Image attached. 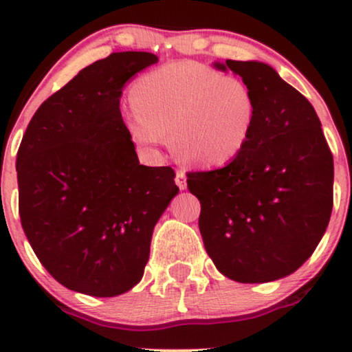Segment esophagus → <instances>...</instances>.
I'll list each match as a JSON object with an SVG mask.
<instances>
[{"mask_svg": "<svg viewBox=\"0 0 352 352\" xmlns=\"http://www.w3.org/2000/svg\"><path fill=\"white\" fill-rule=\"evenodd\" d=\"M175 184L180 190L187 188V175H185L184 170H177L175 173Z\"/></svg>", "mask_w": 352, "mask_h": 352, "instance_id": "obj_1", "label": "esophagus"}]
</instances>
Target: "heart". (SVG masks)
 Listing matches in <instances>:
<instances>
[{
	"label": "heart",
	"instance_id": "b5f03b06",
	"mask_svg": "<svg viewBox=\"0 0 352 352\" xmlns=\"http://www.w3.org/2000/svg\"><path fill=\"white\" fill-rule=\"evenodd\" d=\"M131 102L124 122L132 142L155 151L170 135L173 152L199 167L232 162L256 120V99L243 79L190 60L137 79Z\"/></svg>",
	"mask_w": 352,
	"mask_h": 352
}]
</instances>
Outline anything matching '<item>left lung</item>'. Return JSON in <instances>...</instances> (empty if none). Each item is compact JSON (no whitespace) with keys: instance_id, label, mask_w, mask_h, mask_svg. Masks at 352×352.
<instances>
[{"instance_id":"8db88e82","label":"left lung","mask_w":352,"mask_h":352,"mask_svg":"<svg viewBox=\"0 0 352 352\" xmlns=\"http://www.w3.org/2000/svg\"><path fill=\"white\" fill-rule=\"evenodd\" d=\"M248 84L256 120L228 165L188 172L200 200L199 227L218 272L238 283H266L296 272L313 254L333 210V153L321 120L301 92L268 64H217Z\"/></svg>"}]
</instances>
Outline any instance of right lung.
Returning <instances> with one entry per match:
<instances>
[{"instance_id":"1","label":"right lung","mask_w":352,"mask_h":352,"mask_svg":"<svg viewBox=\"0 0 352 352\" xmlns=\"http://www.w3.org/2000/svg\"><path fill=\"white\" fill-rule=\"evenodd\" d=\"M159 58L114 52L39 106L16 157L19 217L36 256L72 292L111 298L140 281L155 223L177 195L172 167L139 164L119 99Z\"/></svg>"}]
</instances>
